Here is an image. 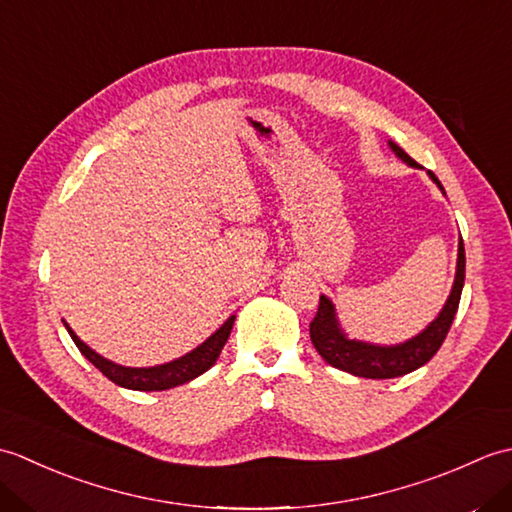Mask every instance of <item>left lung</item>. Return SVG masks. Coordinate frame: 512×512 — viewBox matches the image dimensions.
<instances>
[{
  "label": "left lung",
  "mask_w": 512,
  "mask_h": 512,
  "mask_svg": "<svg viewBox=\"0 0 512 512\" xmlns=\"http://www.w3.org/2000/svg\"><path fill=\"white\" fill-rule=\"evenodd\" d=\"M389 147L402 162H407L409 167L420 169L418 162L411 156H407L398 145L391 143V140H389ZM427 173L444 193L436 173L433 171H427ZM464 270H466V257H464V242L460 237L458 268H455V281H453L447 303H444V308L440 310L438 317L433 319L427 328L413 336V339L398 345H374V343L347 339V334L341 330L339 319H336L334 303L325 295H321L317 317H314L310 323L312 345L317 347V352L323 356L325 363H330L336 369H343L347 374H354L361 378L405 376L413 372V369L422 367L424 363H429L440 350L444 339H447L453 317L460 306V297L464 288Z\"/></svg>",
  "instance_id": "obj_1"
}]
</instances>
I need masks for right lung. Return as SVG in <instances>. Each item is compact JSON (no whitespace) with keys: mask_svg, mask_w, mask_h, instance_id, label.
<instances>
[{"mask_svg":"<svg viewBox=\"0 0 512 512\" xmlns=\"http://www.w3.org/2000/svg\"><path fill=\"white\" fill-rule=\"evenodd\" d=\"M233 323H235V314L233 317H228L222 328L215 330L202 345L195 347V350H191L189 354L176 358V361L165 363V365H156V367H125V365H116L112 361H107V358H103L101 354H96L92 347L85 345L79 336L70 330V325L63 321L65 330L70 332L74 345L79 347L81 354L88 358V361L96 369H99L103 376L110 378L112 383H116L118 387L134 389V391L171 389V387L189 383V380L204 374L206 369L215 365L217 356H220L222 347L228 341V334H231V330H233Z\"/></svg>","mask_w":512,"mask_h":512,"instance_id":"right-lung-1","label":"right lung"}]
</instances>
